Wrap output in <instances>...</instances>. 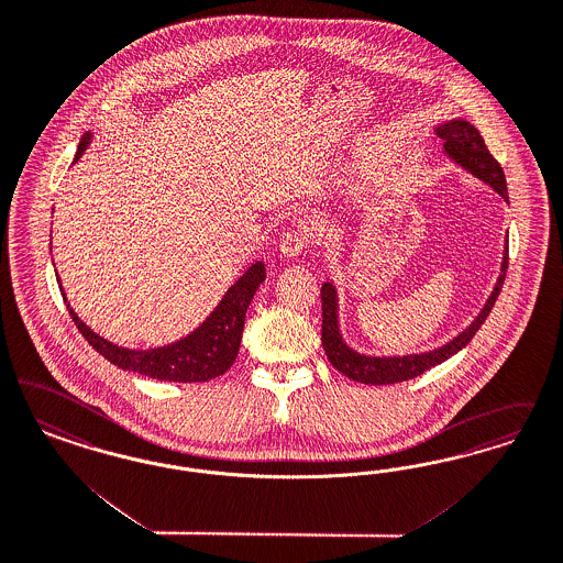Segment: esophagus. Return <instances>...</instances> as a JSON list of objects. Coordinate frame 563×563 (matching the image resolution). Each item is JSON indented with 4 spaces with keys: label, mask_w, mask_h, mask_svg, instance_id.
Wrapping results in <instances>:
<instances>
[{
    "label": "esophagus",
    "mask_w": 563,
    "mask_h": 563,
    "mask_svg": "<svg viewBox=\"0 0 563 563\" xmlns=\"http://www.w3.org/2000/svg\"><path fill=\"white\" fill-rule=\"evenodd\" d=\"M310 233L306 229H299V227L291 229V231L283 233L280 253L285 257H295V255H299V253H303L310 247Z\"/></svg>",
    "instance_id": "34e87169"
}]
</instances>
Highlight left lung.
Returning <instances> with one entry per match:
<instances>
[{"mask_svg": "<svg viewBox=\"0 0 563 563\" xmlns=\"http://www.w3.org/2000/svg\"><path fill=\"white\" fill-rule=\"evenodd\" d=\"M437 135L443 139V150L455 164H460L470 175L490 185L507 201L504 168L486 150L485 139L481 136L474 124L465 122L462 118L449 120L437 129ZM507 260L509 257H507V247H505L501 274L497 278V285L490 292V297L486 299L485 308L474 318V322L443 347L428 351V353H413V355L372 357V355H362V353L351 350L339 332L336 291H334L332 283H324L322 291H320L322 292V347H324L330 364L351 380L364 383V385L404 383V380L424 374L432 366L443 364L451 355L464 350L465 345L472 341V336L485 324L486 316L493 310V306L501 292V287H504Z\"/></svg>", "mask_w": 563, "mask_h": 563, "instance_id": "obj_1", "label": "left lung"}]
</instances>
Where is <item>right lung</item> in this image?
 <instances>
[{
  "mask_svg": "<svg viewBox=\"0 0 563 563\" xmlns=\"http://www.w3.org/2000/svg\"><path fill=\"white\" fill-rule=\"evenodd\" d=\"M89 143H91V133L80 136L75 162L87 150ZM264 278H266L264 264L255 262L252 268L227 291L222 301L218 303V308L206 318V322L199 329H195L191 334H187L185 339L176 341L173 345L147 351L124 350L106 341L78 318L64 291L62 297L85 341L118 368L131 369L136 374L157 378V380H168V383H206L224 374L233 366L239 345H241L245 313L257 287L264 283Z\"/></svg>",
  "mask_w": 563,
  "mask_h": 563,
  "instance_id": "obj_1",
  "label": "right lung"
}]
</instances>
